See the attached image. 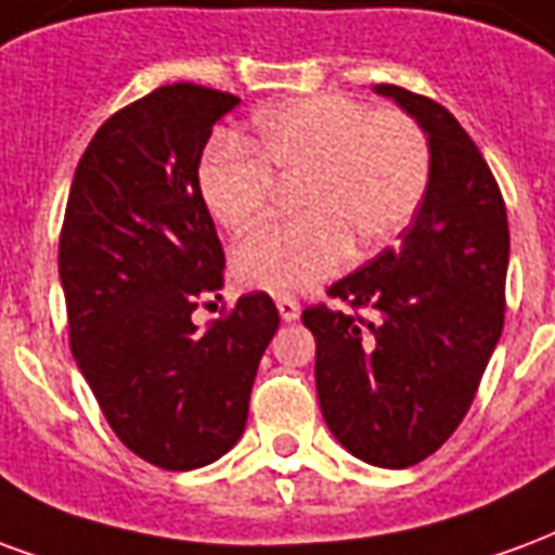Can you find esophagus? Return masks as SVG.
<instances>
[{"label":"esophagus","mask_w":555,"mask_h":555,"mask_svg":"<svg viewBox=\"0 0 555 555\" xmlns=\"http://www.w3.org/2000/svg\"><path fill=\"white\" fill-rule=\"evenodd\" d=\"M278 313H281L283 322H295V319L301 317V307H298V301L295 298H278Z\"/></svg>","instance_id":"34e87169"}]
</instances>
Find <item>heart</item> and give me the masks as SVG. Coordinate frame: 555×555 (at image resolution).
Masks as SVG:
<instances>
[{
	"instance_id": "obj_1",
	"label": "heart",
	"mask_w": 555,
	"mask_h": 555,
	"mask_svg": "<svg viewBox=\"0 0 555 555\" xmlns=\"http://www.w3.org/2000/svg\"><path fill=\"white\" fill-rule=\"evenodd\" d=\"M257 139H218L201 162L206 212L228 233L254 228L278 183L301 216L250 233L233 254L238 286L301 293L337 274L351 248L372 254L411 224L428 189V144L402 112H372L337 94L262 108Z\"/></svg>"
}]
</instances>
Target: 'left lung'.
I'll return each mask as SVG.
<instances>
[{
    "label": "left lung",
    "instance_id": "1",
    "mask_svg": "<svg viewBox=\"0 0 555 555\" xmlns=\"http://www.w3.org/2000/svg\"><path fill=\"white\" fill-rule=\"evenodd\" d=\"M414 117L428 144V189L396 248L327 295L372 319L307 307L317 393L331 435L354 459L402 470L459 428L503 334L508 221L503 194L447 108L375 85Z\"/></svg>",
    "mask_w": 555,
    "mask_h": 555
}]
</instances>
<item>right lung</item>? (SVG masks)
<instances>
[{"instance_id": "obj_1", "label": "right lung", "mask_w": 555, "mask_h": 555, "mask_svg": "<svg viewBox=\"0 0 555 555\" xmlns=\"http://www.w3.org/2000/svg\"><path fill=\"white\" fill-rule=\"evenodd\" d=\"M236 106L177 82L108 117L79 159L59 242L73 358L124 447L162 470L206 467L236 447L281 325L266 293L242 295L206 331L192 322L224 286L197 168Z\"/></svg>"}]
</instances>
